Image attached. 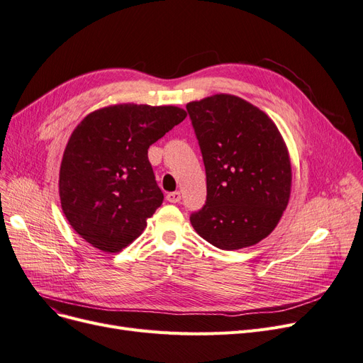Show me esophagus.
<instances>
[{"label": "esophagus", "mask_w": 363, "mask_h": 363, "mask_svg": "<svg viewBox=\"0 0 363 363\" xmlns=\"http://www.w3.org/2000/svg\"><path fill=\"white\" fill-rule=\"evenodd\" d=\"M166 200H167L169 203H178V201L181 200V193H179V191L169 193V194L166 196Z\"/></svg>", "instance_id": "obj_1"}]
</instances>
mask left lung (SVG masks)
<instances>
[{
  "label": "left lung",
  "instance_id": "1",
  "mask_svg": "<svg viewBox=\"0 0 363 363\" xmlns=\"http://www.w3.org/2000/svg\"><path fill=\"white\" fill-rule=\"evenodd\" d=\"M206 169V204L190 220L211 245L235 250L269 235L291 197L292 167L277 125L234 94L186 104Z\"/></svg>",
  "mask_w": 363,
  "mask_h": 363
}]
</instances>
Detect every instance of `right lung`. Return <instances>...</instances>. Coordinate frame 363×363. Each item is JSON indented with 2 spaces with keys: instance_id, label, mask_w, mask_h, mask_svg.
<instances>
[{
  "instance_id": "add662e5",
  "label": "right lung",
  "mask_w": 363,
  "mask_h": 363,
  "mask_svg": "<svg viewBox=\"0 0 363 363\" xmlns=\"http://www.w3.org/2000/svg\"><path fill=\"white\" fill-rule=\"evenodd\" d=\"M185 117L172 105L117 104L74 129L59 170L60 206L93 247L116 254L143 234L163 203L148 148Z\"/></svg>"
}]
</instances>
